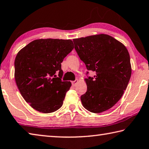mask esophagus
<instances>
[{
    "instance_id": "obj_1",
    "label": "esophagus",
    "mask_w": 149,
    "mask_h": 149,
    "mask_svg": "<svg viewBox=\"0 0 149 149\" xmlns=\"http://www.w3.org/2000/svg\"><path fill=\"white\" fill-rule=\"evenodd\" d=\"M78 82H79V80H78V79H76L75 80H74V81L72 82V86H76V84L78 83Z\"/></svg>"
}]
</instances>
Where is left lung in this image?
<instances>
[{
    "label": "left lung",
    "instance_id": "8db88e82",
    "mask_svg": "<svg viewBox=\"0 0 149 149\" xmlns=\"http://www.w3.org/2000/svg\"><path fill=\"white\" fill-rule=\"evenodd\" d=\"M73 42L86 69L95 72L85 79L87 91L80 97L82 105L93 113L109 110L120 100L131 77L128 51L105 34L73 39Z\"/></svg>",
    "mask_w": 149,
    "mask_h": 149
}]
</instances>
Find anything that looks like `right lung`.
<instances>
[{"label": "right lung", "instance_id": "add662e5", "mask_svg": "<svg viewBox=\"0 0 149 149\" xmlns=\"http://www.w3.org/2000/svg\"><path fill=\"white\" fill-rule=\"evenodd\" d=\"M73 48L70 40L38 39L17 53L14 62L15 82L23 97L34 109L50 113L62 106L71 83L62 81L61 63Z\"/></svg>", "mask_w": 149, "mask_h": 149}]
</instances>
